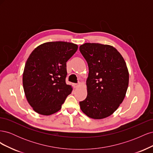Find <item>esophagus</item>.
<instances>
[{
    "instance_id": "34e87169",
    "label": "esophagus",
    "mask_w": 153,
    "mask_h": 153,
    "mask_svg": "<svg viewBox=\"0 0 153 153\" xmlns=\"http://www.w3.org/2000/svg\"><path fill=\"white\" fill-rule=\"evenodd\" d=\"M73 85H74V87H75V88H77L78 86H79V84H74Z\"/></svg>"
}]
</instances>
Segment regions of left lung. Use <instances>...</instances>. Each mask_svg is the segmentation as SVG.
<instances>
[{
	"instance_id": "obj_1",
	"label": "left lung",
	"mask_w": 153,
	"mask_h": 153,
	"mask_svg": "<svg viewBox=\"0 0 153 153\" xmlns=\"http://www.w3.org/2000/svg\"><path fill=\"white\" fill-rule=\"evenodd\" d=\"M79 49L89 67L87 96L79 103L80 108L90 118H106L118 108L126 96L129 84L126 62L108 45L86 43Z\"/></svg>"
}]
</instances>
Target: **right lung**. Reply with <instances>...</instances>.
Returning <instances> with one entry per match:
<instances>
[{
  "label": "right lung",
  "mask_w": 153,
  "mask_h": 153,
  "mask_svg": "<svg viewBox=\"0 0 153 153\" xmlns=\"http://www.w3.org/2000/svg\"><path fill=\"white\" fill-rule=\"evenodd\" d=\"M77 49L76 44L54 41L39 45L30 54L23 73V87L36 112L50 115L61 110L73 90L66 83V62Z\"/></svg>",
  "instance_id": "1"
}]
</instances>
